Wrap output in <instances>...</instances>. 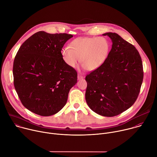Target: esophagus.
Masks as SVG:
<instances>
[{
    "instance_id": "34e87169",
    "label": "esophagus",
    "mask_w": 157,
    "mask_h": 157,
    "mask_svg": "<svg viewBox=\"0 0 157 157\" xmlns=\"http://www.w3.org/2000/svg\"><path fill=\"white\" fill-rule=\"evenodd\" d=\"M83 78H84V77L80 75H78V79H79V80L81 79H82Z\"/></svg>"
}]
</instances>
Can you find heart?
<instances>
[{"label": "heart", "instance_id": "b5f03b06", "mask_svg": "<svg viewBox=\"0 0 157 157\" xmlns=\"http://www.w3.org/2000/svg\"><path fill=\"white\" fill-rule=\"evenodd\" d=\"M70 47L61 50L66 64L75 68L81 60L82 68L89 71L99 68L107 59L110 50V43L103 36L79 37L71 42Z\"/></svg>", "mask_w": 157, "mask_h": 157}]
</instances>
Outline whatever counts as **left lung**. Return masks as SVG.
Wrapping results in <instances>:
<instances>
[{
  "label": "left lung",
  "instance_id": "8db88e82",
  "mask_svg": "<svg viewBox=\"0 0 157 157\" xmlns=\"http://www.w3.org/2000/svg\"><path fill=\"white\" fill-rule=\"evenodd\" d=\"M113 45L104 63L86 76V101L96 113L117 116L130 108L139 94L144 78L140 55L133 44L116 33H105Z\"/></svg>",
  "mask_w": 157,
  "mask_h": 157
}]
</instances>
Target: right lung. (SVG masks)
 I'll return each instance as SVG.
<instances>
[{"label":"right lung","instance_id":"right-lung-1","mask_svg":"<svg viewBox=\"0 0 157 157\" xmlns=\"http://www.w3.org/2000/svg\"><path fill=\"white\" fill-rule=\"evenodd\" d=\"M73 36L40 31L17 52L13 65L14 87L21 104L32 113L52 116L66 104L78 75L64 61L61 52Z\"/></svg>","mask_w":157,"mask_h":157}]
</instances>
